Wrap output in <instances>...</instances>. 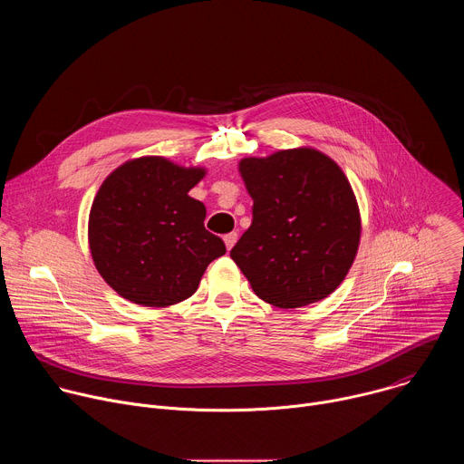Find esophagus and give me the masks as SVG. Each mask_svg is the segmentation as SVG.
<instances>
[{
  "label": "esophagus",
  "mask_w": 464,
  "mask_h": 464,
  "mask_svg": "<svg viewBox=\"0 0 464 464\" xmlns=\"http://www.w3.org/2000/svg\"><path fill=\"white\" fill-rule=\"evenodd\" d=\"M237 238H238V235H237L235 231H233V233H227V235H224V242H226V247H227V251H231V247L235 246Z\"/></svg>",
  "instance_id": "obj_1"
}]
</instances>
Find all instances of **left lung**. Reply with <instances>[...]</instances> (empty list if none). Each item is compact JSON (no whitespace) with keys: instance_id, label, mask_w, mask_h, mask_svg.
I'll use <instances>...</instances> for the list:
<instances>
[{"instance_id":"1","label":"left lung","mask_w":464,"mask_h":464,"mask_svg":"<svg viewBox=\"0 0 464 464\" xmlns=\"http://www.w3.org/2000/svg\"><path fill=\"white\" fill-rule=\"evenodd\" d=\"M253 220L231 258L253 292L279 308L333 294L358 253L362 220L353 187L326 154L301 147L244 158Z\"/></svg>"}]
</instances>
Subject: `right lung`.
<instances>
[{
    "mask_svg": "<svg viewBox=\"0 0 464 464\" xmlns=\"http://www.w3.org/2000/svg\"><path fill=\"white\" fill-rule=\"evenodd\" d=\"M206 176L160 156L130 160L97 190L88 240L101 277L124 299L165 308L190 297L226 253L204 227L206 206L188 190Z\"/></svg>",
    "mask_w": 464,
    "mask_h": 464,
    "instance_id": "obj_1",
    "label": "right lung"
}]
</instances>
